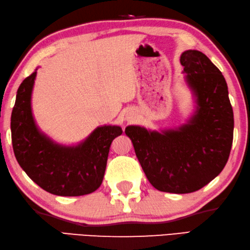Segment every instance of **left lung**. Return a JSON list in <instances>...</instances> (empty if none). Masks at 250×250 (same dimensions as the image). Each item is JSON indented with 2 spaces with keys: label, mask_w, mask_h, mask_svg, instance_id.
<instances>
[{
  "label": "left lung",
  "mask_w": 250,
  "mask_h": 250,
  "mask_svg": "<svg viewBox=\"0 0 250 250\" xmlns=\"http://www.w3.org/2000/svg\"><path fill=\"white\" fill-rule=\"evenodd\" d=\"M185 82L196 98V111L174 129L127 126L125 134L150 184L160 191L199 190L222 172L233 144L234 115L222 73L200 51L181 55Z\"/></svg>",
  "instance_id": "8db88e82"
}]
</instances>
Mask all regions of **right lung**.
Returning a JSON list of instances; mask_svg holds the SVG:
<instances>
[{
	"mask_svg": "<svg viewBox=\"0 0 250 250\" xmlns=\"http://www.w3.org/2000/svg\"><path fill=\"white\" fill-rule=\"evenodd\" d=\"M37 69L17 90L11 117L12 144L17 162L42 189L56 196H83L97 190L104 176L113 139L120 126L97 127L82 144H55L38 129L31 112Z\"/></svg>",
	"mask_w": 250,
	"mask_h": 250,
	"instance_id": "obj_1",
	"label": "right lung"
}]
</instances>
